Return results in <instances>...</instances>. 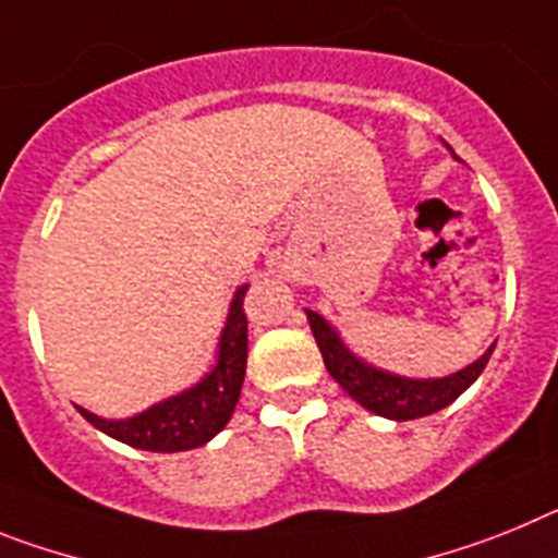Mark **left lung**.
<instances>
[{"label": "left lung", "instance_id": "obj_1", "mask_svg": "<svg viewBox=\"0 0 558 558\" xmlns=\"http://www.w3.org/2000/svg\"><path fill=\"white\" fill-rule=\"evenodd\" d=\"M306 314L314 339H317L319 353H323V362H326L333 381H337L351 399L360 401L365 410L393 421L424 418V415H433L438 413V410H444L447 404H452V401L481 376L483 367L488 365V356H492L494 351L492 345L483 353L481 360L472 362V365L463 367V371L452 373V376H444V379H401V376L376 371V367L356 360V356L339 342L337 331L328 326L326 319L319 317L317 312H312V308H306Z\"/></svg>", "mask_w": 558, "mask_h": 558}]
</instances>
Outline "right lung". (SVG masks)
Listing matches in <instances>:
<instances>
[{
  "mask_svg": "<svg viewBox=\"0 0 558 558\" xmlns=\"http://www.w3.org/2000/svg\"><path fill=\"white\" fill-rule=\"evenodd\" d=\"M246 286L235 292L227 317L225 333L219 342V362L205 379L185 393L159 401L151 410L125 421H106L95 413L77 407L89 424L104 429L111 438L123 440L145 452H185L196 449L225 429L232 410L239 404L241 385L246 373V314H244Z\"/></svg>",
  "mask_w": 558,
  "mask_h": 558,
  "instance_id": "obj_1",
  "label": "right lung"
}]
</instances>
